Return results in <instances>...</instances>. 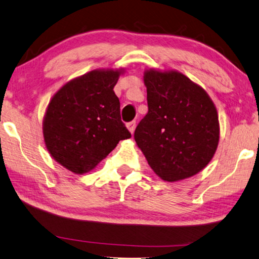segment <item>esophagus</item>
I'll return each mask as SVG.
<instances>
[{
    "label": "esophagus",
    "mask_w": 259,
    "mask_h": 259,
    "mask_svg": "<svg viewBox=\"0 0 259 259\" xmlns=\"http://www.w3.org/2000/svg\"><path fill=\"white\" fill-rule=\"evenodd\" d=\"M135 125H137V122H135L134 120L133 121H131V122H128V124H127V128H128V131L131 133H133L134 132V130H135Z\"/></svg>",
    "instance_id": "34e87169"
}]
</instances>
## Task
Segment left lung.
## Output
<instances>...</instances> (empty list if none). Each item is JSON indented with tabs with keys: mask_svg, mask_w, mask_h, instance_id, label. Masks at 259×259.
Returning a JSON list of instances; mask_svg holds the SVG:
<instances>
[{
	"mask_svg": "<svg viewBox=\"0 0 259 259\" xmlns=\"http://www.w3.org/2000/svg\"><path fill=\"white\" fill-rule=\"evenodd\" d=\"M148 113L134 140L160 179L180 181L201 172L219 143L215 105L200 84L181 72L148 69Z\"/></svg>",
	"mask_w": 259,
	"mask_h": 259,
	"instance_id": "1",
	"label": "left lung"
}]
</instances>
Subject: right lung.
<instances>
[{
    "mask_svg": "<svg viewBox=\"0 0 259 259\" xmlns=\"http://www.w3.org/2000/svg\"><path fill=\"white\" fill-rule=\"evenodd\" d=\"M124 72L99 69L72 79L47 107L42 122L47 150L75 175L94 169L120 140L131 138L113 92Z\"/></svg>",
    "mask_w": 259,
    "mask_h": 259,
    "instance_id": "right-lung-1",
    "label": "right lung"
}]
</instances>
